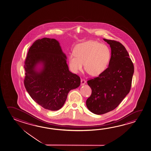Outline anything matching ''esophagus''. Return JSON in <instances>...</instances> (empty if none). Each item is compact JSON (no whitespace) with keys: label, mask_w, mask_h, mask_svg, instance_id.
<instances>
[{"label":"esophagus","mask_w":151,"mask_h":151,"mask_svg":"<svg viewBox=\"0 0 151 151\" xmlns=\"http://www.w3.org/2000/svg\"><path fill=\"white\" fill-rule=\"evenodd\" d=\"M86 80H84V79L81 80V86H83V85L86 84Z\"/></svg>","instance_id":"esophagus-1"}]
</instances>
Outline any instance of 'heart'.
Instances as JSON below:
<instances>
[{"instance_id":"heart-1","label":"heart","mask_w":151,"mask_h":151,"mask_svg":"<svg viewBox=\"0 0 151 151\" xmlns=\"http://www.w3.org/2000/svg\"><path fill=\"white\" fill-rule=\"evenodd\" d=\"M110 59V51L106 45L95 41H88L78 44L73 53L69 54L70 68L78 73L84 68L88 73L97 76L105 71Z\"/></svg>"}]
</instances>
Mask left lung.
<instances>
[{"label":"left lung","mask_w":151,"mask_h":151,"mask_svg":"<svg viewBox=\"0 0 151 151\" xmlns=\"http://www.w3.org/2000/svg\"><path fill=\"white\" fill-rule=\"evenodd\" d=\"M103 39L111 48L108 67L98 77L87 81L92 93L86 105L97 115L109 112L119 105L129 92L134 72L133 62L124 45L117 41Z\"/></svg>","instance_id":"1"}]
</instances>
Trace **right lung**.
<instances>
[{
    "label": "right lung",
    "mask_w": 151,
    "mask_h": 151,
    "mask_svg": "<svg viewBox=\"0 0 151 151\" xmlns=\"http://www.w3.org/2000/svg\"><path fill=\"white\" fill-rule=\"evenodd\" d=\"M24 85L31 98L44 108L61 109L70 90L80 85V78L70 71L67 56L59 41L36 40L28 50L25 62Z\"/></svg>",
    "instance_id": "right-lung-1"
}]
</instances>
